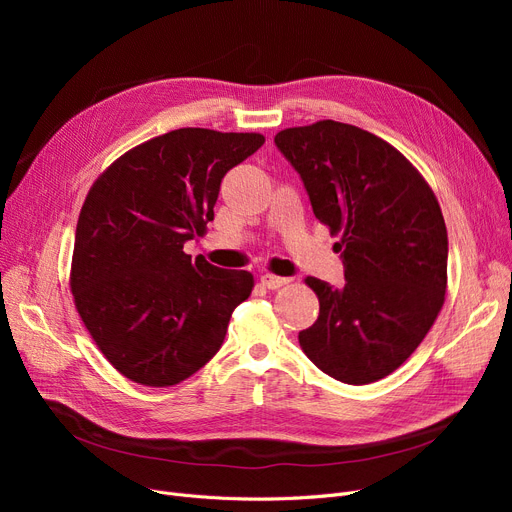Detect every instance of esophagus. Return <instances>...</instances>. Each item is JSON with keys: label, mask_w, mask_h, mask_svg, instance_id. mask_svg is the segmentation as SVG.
Here are the masks:
<instances>
[{"label": "esophagus", "mask_w": 512, "mask_h": 512, "mask_svg": "<svg viewBox=\"0 0 512 512\" xmlns=\"http://www.w3.org/2000/svg\"><path fill=\"white\" fill-rule=\"evenodd\" d=\"M288 282H290V278H282V276H274V274H263L261 276V284L265 288H270V290H276V288H280V286H284Z\"/></svg>", "instance_id": "34e87169"}]
</instances>
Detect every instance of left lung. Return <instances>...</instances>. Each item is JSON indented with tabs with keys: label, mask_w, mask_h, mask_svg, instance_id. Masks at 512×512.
Here are the masks:
<instances>
[{
	"label": "left lung",
	"mask_w": 512,
	"mask_h": 512,
	"mask_svg": "<svg viewBox=\"0 0 512 512\" xmlns=\"http://www.w3.org/2000/svg\"><path fill=\"white\" fill-rule=\"evenodd\" d=\"M297 170L315 218L342 234L344 286L307 278L319 299L299 332L330 378L363 386L405 363L444 305L448 234L440 205L409 159L375 134L334 120L274 139Z\"/></svg>",
	"instance_id": "8db88e82"
}]
</instances>
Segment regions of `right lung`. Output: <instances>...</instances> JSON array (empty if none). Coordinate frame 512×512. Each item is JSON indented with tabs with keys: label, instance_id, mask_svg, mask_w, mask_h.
Instances as JSON below:
<instances>
[{
	"label": "right lung",
	"instance_id": "obj_1",
	"mask_svg": "<svg viewBox=\"0 0 512 512\" xmlns=\"http://www.w3.org/2000/svg\"><path fill=\"white\" fill-rule=\"evenodd\" d=\"M263 143L255 132L178 128L124 153L89 191L70 286L99 351L128 380L174 386L220 351L253 276L193 261L184 242L213 220L226 172Z\"/></svg>",
	"mask_w": 512,
	"mask_h": 512
}]
</instances>
